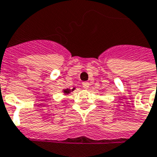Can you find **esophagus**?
Wrapping results in <instances>:
<instances>
[{
  "instance_id": "obj_1",
  "label": "esophagus",
  "mask_w": 157,
  "mask_h": 157,
  "mask_svg": "<svg viewBox=\"0 0 157 157\" xmlns=\"http://www.w3.org/2000/svg\"><path fill=\"white\" fill-rule=\"evenodd\" d=\"M90 84L88 82H83L82 83V86H83V88L84 89H88V87H89Z\"/></svg>"
}]
</instances>
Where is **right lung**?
I'll list each match as a JSON object with an SVG mask.
<instances>
[{"label": "right lung", "instance_id": "add662e5", "mask_svg": "<svg viewBox=\"0 0 157 157\" xmlns=\"http://www.w3.org/2000/svg\"><path fill=\"white\" fill-rule=\"evenodd\" d=\"M75 87H74L73 89H69V88H67V89H63V93L64 94H65V95H66V94H70V93H71V92H73V91H74V90H75Z\"/></svg>", "mask_w": 157, "mask_h": 157}]
</instances>
